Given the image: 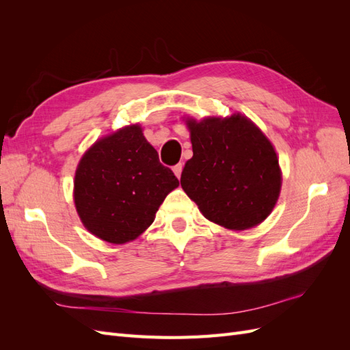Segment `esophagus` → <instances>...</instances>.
Instances as JSON below:
<instances>
[{
  "instance_id": "obj_1",
  "label": "esophagus",
  "mask_w": 350,
  "mask_h": 350,
  "mask_svg": "<svg viewBox=\"0 0 350 350\" xmlns=\"http://www.w3.org/2000/svg\"><path fill=\"white\" fill-rule=\"evenodd\" d=\"M172 171H174V174L176 175V178H178V179L181 178V174H183V163H178V165H175V166L172 167Z\"/></svg>"
}]
</instances>
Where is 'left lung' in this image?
<instances>
[{"label":"left lung","instance_id":"obj_1","mask_svg":"<svg viewBox=\"0 0 350 350\" xmlns=\"http://www.w3.org/2000/svg\"><path fill=\"white\" fill-rule=\"evenodd\" d=\"M193 157L181 185L206 219L243 230L266 219L276 204L282 175L276 152L256 125L242 115L188 120Z\"/></svg>","mask_w":350,"mask_h":350}]
</instances>
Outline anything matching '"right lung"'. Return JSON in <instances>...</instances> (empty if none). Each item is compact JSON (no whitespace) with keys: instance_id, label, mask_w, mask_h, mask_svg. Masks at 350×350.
I'll return each mask as SVG.
<instances>
[{"instance_id":"1","label":"right lung","mask_w":350,"mask_h":350,"mask_svg":"<svg viewBox=\"0 0 350 350\" xmlns=\"http://www.w3.org/2000/svg\"><path fill=\"white\" fill-rule=\"evenodd\" d=\"M178 185L140 126L130 125L96 142L83 156L74 179V203L93 235L124 243L152 225L159 206Z\"/></svg>"}]
</instances>
